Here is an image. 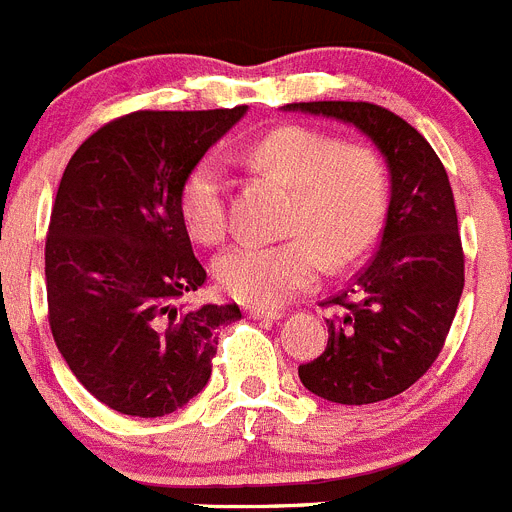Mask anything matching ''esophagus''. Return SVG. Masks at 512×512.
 Listing matches in <instances>:
<instances>
[{
	"instance_id": "esophagus-1",
	"label": "esophagus",
	"mask_w": 512,
	"mask_h": 512,
	"mask_svg": "<svg viewBox=\"0 0 512 512\" xmlns=\"http://www.w3.org/2000/svg\"><path fill=\"white\" fill-rule=\"evenodd\" d=\"M247 317L270 319V322H273V319H281L283 314H281V311H275V309H265V306H250V309H247Z\"/></svg>"
}]
</instances>
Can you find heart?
<instances>
[{
	"label": "heart",
	"mask_w": 512,
	"mask_h": 512,
	"mask_svg": "<svg viewBox=\"0 0 512 512\" xmlns=\"http://www.w3.org/2000/svg\"><path fill=\"white\" fill-rule=\"evenodd\" d=\"M260 172L296 190L283 242H242L216 260V281L229 296L278 306L319 281L324 262L348 268L371 250L389 211V175L371 146L345 144L327 131L283 126L244 151ZM229 180L219 154L190 167L180 213L198 242L229 231Z\"/></svg>",
	"instance_id": "heart-1"
}]
</instances>
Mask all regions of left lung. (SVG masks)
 Segmentation results:
<instances>
[{
  "label": "left lung",
  "instance_id": "left-lung-1",
  "mask_svg": "<svg viewBox=\"0 0 512 512\" xmlns=\"http://www.w3.org/2000/svg\"><path fill=\"white\" fill-rule=\"evenodd\" d=\"M286 108L353 123L371 136L391 170L379 252L355 275L353 288L322 301L337 309L327 319V348L301 363L299 379L337 404L397 397L435 363L464 291V247L446 167L417 128L373 102Z\"/></svg>",
  "mask_w": 512,
  "mask_h": 512
}]
</instances>
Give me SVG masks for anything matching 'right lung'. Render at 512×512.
<instances>
[{"instance_id":"1","label":"right lung","mask_w":512,"mask_h":512,"mask_svg":"<svg viewBox=\"0 0 512 512\" xmlns=\"http://www.w3.org/2000/svg\"><path fill=\"white\" fill-rule=\"evenodd\" d=\"M247 113L133 110L97 128L66 164L46 234L48 324L92 397L162 417L208 384L237 304L185 306L206 283L180 213L195 162Z\"/></svg>"}]
</instances>
